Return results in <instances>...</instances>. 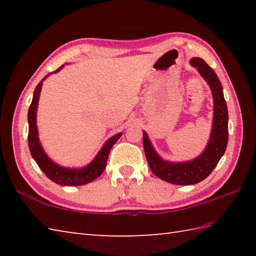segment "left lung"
I'll return each instance as SVG.
<instances>
[{
  "label": "left lung",
  "instance_id": "8db88e82",
  "mask_svg": "<svg viewBox=\"0 0 256 256\" xmlns=\"http://www.w3.org/2000/svg\"><path fill=\"white\" fill-rule=\"evenodd\" d=\"M190 64L198 69L200 74L210 86L214 101V126L204 152L197 158L184 162H168L156 154L148 134H143V148L150 170L167 182L175 184H194L208 177L224 156L229 138L228 128V108L222 91V86L214 69L204 59L192 58Z\"/></svg>",
  "mask_w": 256,
  "mask_h": 256
}]
</instances>
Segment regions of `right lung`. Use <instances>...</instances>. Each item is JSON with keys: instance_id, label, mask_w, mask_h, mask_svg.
I'll return each mask as SVG.
<instances>
[{"instance_id": "add662e5", "label": "right lung", "mask_w": 256, "mask_h": 256, "mask_svg": "<svg viewBox=\"0 0 256 256\" xmlns=\"http://www.w3.org/2000/svg\"><path fill=\"white\" fill-rule=\"evenodd\" d=\"M62 68V66L57 69L55 72H57L58 70H60ZM42 80L36 86V89L34 91V96H32L28 110V148L32 158L35 160L37 165L40 166L42 172H44L50 180L58 184H62V186H81V184H86L94 182V179L99 177L103 172V170H106L108 153H110L112 146L116 143V140L120 138H121L122 133L114 135L113 138L108 140L102 148V150L99 152V154H98L94 160L88 166H86L84 168H81V170H69V168L58 166L57 164H55V162L48 158L45 152L42 150L37 135L36 111L38 99H40L42 86Z\"/></svg>"}]
</instances>
